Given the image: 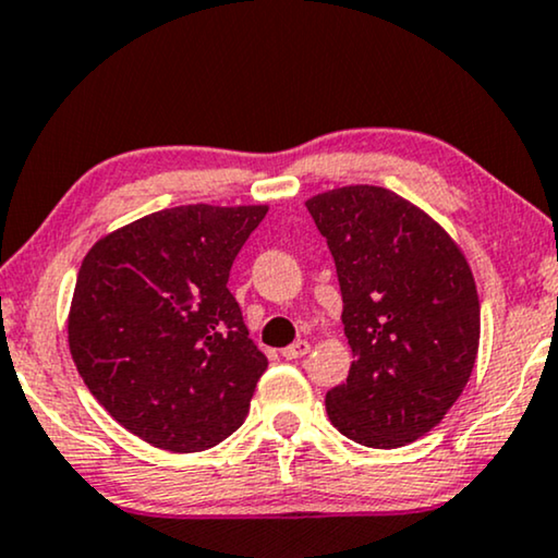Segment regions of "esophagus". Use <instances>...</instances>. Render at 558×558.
Listing matches in <instances>:
<instances>
[{"instance_id":"obj_1","label":"esophagus","mask_w":558,"mask_h":558,"mask_svg":"<svg viewBox=\"0 0 558 558\" xmlns=\"http://www.w3.org/2000/svg\"><path fill=\"white\" fill-rule=\"evenodd\" d=\"M308 350H312V344H308L306 340H299V342L288 344V348L283 350V357H286V361H299V357L306 355Z\"/></svg>"}]
</instances>
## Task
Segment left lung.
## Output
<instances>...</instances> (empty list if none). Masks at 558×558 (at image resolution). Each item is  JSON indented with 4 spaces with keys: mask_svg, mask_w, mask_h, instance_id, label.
Wrapping results in <instances>:
<instances>
[{
    "mask_svg": "<svg viewBox=\"0 0 558 558\" xmlns=\"http://www.w3.org/2000/svg\"><path fill=\"white\" fill-rule=\"evenodd\" d=\"M327 239L355 361L327 391L331 425L368 448H401L429 433L466 389L478 352L471 267L440 223L376 185L306 201Z\"/></svg>",
    "mask_w": 558,
    "mask_h": 558,
    "instance_id": "obj_1",
    "label": "left lung"
}]
</instances>
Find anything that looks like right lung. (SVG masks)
<instances>
[{
    "instance_id": "add662e5",
    "label": "right lung",
    "mask_w": 558,
    "mask_h": 558,
    "mask_svg": "<svg viewBox=\"0 0 558 558\" xmlns=\"http://www.w3.org/2000/svg\"><path fill=\"white\" fill-rule=\"evenodd\" d=\"M267 206H178L102 236L69 312L76 371L110 417L172 453L242 427L267 357L227 288Z\"/></svg>"
}]
</instances>
